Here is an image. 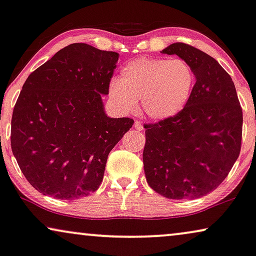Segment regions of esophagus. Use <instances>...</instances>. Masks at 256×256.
Returning <instances> with one entry per match:
<instances>
[{"mask_svg": "<svg viewBox=\"0 0 256 256\" xmlns=\"http://www.w3.org/2000/svg\"><path fill=\"white\" fill-rule=\"evenodd\" d=\"M134 128L136 131H143V130H144L143 125H142V122H134Z\"/></svg>", "mask_w": 256, "mask_h": 256, "instance_id": "34e87169", "label": "esophagus"}]
</instances>
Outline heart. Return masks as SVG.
<instances>
[{
  "label": "heart",
  "mask_w": 256,
  "mask_h": 256,
  "mask_svg": "<svg viewBox=\"0 0 256 256\" xmlns=\"http://www.w3.org/2000/svg\"><path fill=\"white\" fill-rule=\"evenodd\" d=\"M195 87V73L180 59L142 56L122 67L118 80L108 86V96L125 113L139 108L154 120L174 117L186 108Z\"/></svg>",
  "instance_id": "heart-1"
}]
</instances>
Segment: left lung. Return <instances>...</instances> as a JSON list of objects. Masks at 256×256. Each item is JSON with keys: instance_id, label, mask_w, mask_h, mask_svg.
<instances>
[{"instance_id": "left-lung-1", "label": "left lung", "mask_w": 256, "mask_h": 256, "mask_svg": "<svg viewBox=\"0 0 256 256\" xmlns=\"http://www.w3.org/2000/svg\"><path fill=\"white\" fill-rule=\"evenodd\" d=\"M162 53L186 61L196 82L178 114L144 126L145 177L166 198L202 197L223 182L240 154L242 108L230 76L214 58L180 42Z\"/></svg>"}]
</instances>
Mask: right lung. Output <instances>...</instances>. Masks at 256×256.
Segmentation results:
<instances>
[{"mask_svg": "<svg viewBox=\"0 0 256 256\" xmlns=\"http://www.w3.org/2000/svg\"><path fill=\"white\" fill-rule=\"evenodd\" d=\"M118 56L72 44L26 80L12 111L10 143L38 192L76 200L102 184L108 154L134 125L130 118L108 117L102 102Z\"/></svg>", "mask_w": 256, "mask_h": 256, "instance_id": "1", "label": "right lung"}]
</instances>
